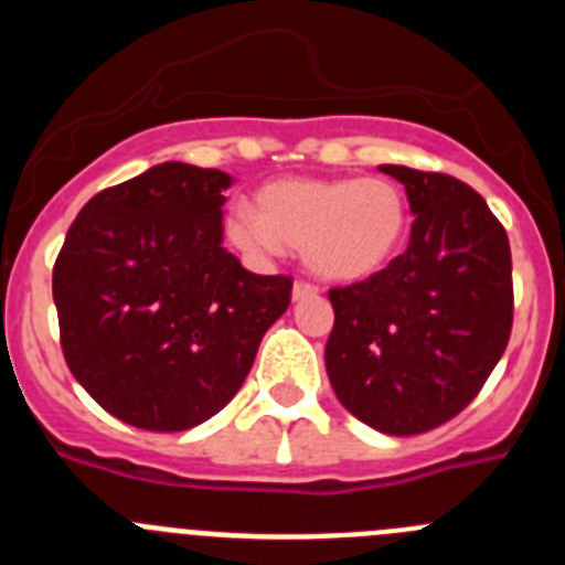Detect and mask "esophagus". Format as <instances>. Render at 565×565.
<instances>
[{"label":"esophagus","instance_id":"obj_1","mask_svg":"<svg viewBox=\"0 0 565 565\" xmlns=\"http://www.w3.org/2000/svg\"><path fill=\"white\" fill-rule=\"evenodd\" d=\"M319 288L313 286V282H306V279H297L294 282V302H302V299H311L317 297Z\"/></svg>","mask_w":565,"mask_h":565}]
</instances>
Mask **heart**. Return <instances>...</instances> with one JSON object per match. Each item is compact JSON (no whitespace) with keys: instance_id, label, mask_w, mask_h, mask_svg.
<instances>
[{"instance_id":"obj_1","label":"heart","mask_w":565,"mask_h":565,"mask_svg":"<svg viewBox=\"0 0 565 565\" xmlns=\"http://www.w3.org/2000/svg\"><path fill=\"white\" fill-rule=\"evenodd\" d=\"M407 232V201L384 178H286L257 192V212L226 217L232 246L254 259L302 248L308 268L353 282L387 266Z\"/></svg>"}]
</instances>
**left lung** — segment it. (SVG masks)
Instances as JSON below:
<instances>
[{"label":"left lung","mask_w":565,"mask_h":565,"mask_svg":"<svg viewBox=\"0 0 565 565\" xmlns=\"http://www.w3.org/2000/svg\"><path fill=\"white\" fill-rule=\"evenodd\" d=\"M416 214L407 252L331 288L326 367L342 407L387 436H418L467 407L512 333L507 228L476 189L441 172L379 167Z\"/></svg>","instance_id":"1"}]
</instances>
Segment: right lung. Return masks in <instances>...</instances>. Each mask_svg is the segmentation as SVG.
Returning a JSON list of instances; mask_svg holds the SVG:
<instances>
[{
	"mask_svg": "<svg viewBox=\"0 0 565 565\" xmlns=\"http://www.w3.org/2000/svg\"><path fill=\"white\" fill-rule=\"evenodd\" d=\"M232 174L169 161L98 192L53 266L70 373L115 418L189 430L246 382L286 313L291 277H263L223 248Z\"/></svg>",
	"mask_w": 565,
	"mask_h": 565,
	"instance_id": "obj_1",
	"label": "right lung"
}]
</instances>
